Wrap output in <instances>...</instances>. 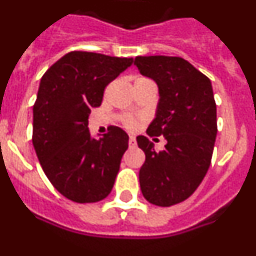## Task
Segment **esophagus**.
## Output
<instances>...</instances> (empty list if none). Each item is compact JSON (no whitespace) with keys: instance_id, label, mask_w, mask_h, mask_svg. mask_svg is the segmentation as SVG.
<instances>
[{"instance_id":"34e87169","label":"esophagus","mask_w":256,"mask_h":256,"mask_svg":"<svg viewBox=\"0 0 256 256\" xmlns=\"http://www.w3.org/2000/svg\"><path fill=\"white\" fill-rule=\"evenodd\" d=\"M128 147L130 148L136 147V140H135L134 136H130V138H128Z\"/></svg>"}]
</instances>
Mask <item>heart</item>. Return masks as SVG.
<instances>
[{
    "label": "heart",
    "instance_id": "obj_1",
    "mask_svg": "<svg viewBox=\"0 0 256 256\" xmlns=\"http://www.w3.org/2000/svg\"><path fill=\"white\" fill-rule=\"evenodd\" d=\"M124 124L128 128H134L136 126V122H135L134 118L132 117H124Z\"/></svg>",
    "mask_w": 256,
    "mask_h": 256
}]
</instances>
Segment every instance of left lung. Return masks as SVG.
<instances>
[{"mask_svg":"<svg viewBox=\"0 0 256 256\" xmlns=\"http://www.w3.org/2000/svg\"><path fill=\"white\" fill-rule=\"evenodd\" d=\"M140 74L158 86L156 118L148 136H164V151L139 135L136 142L146 154L139 170L143 196L158 207L186 200L207 174L218 134L216 102L211 80L181 57H135Z\"/></svg>","mask_w":256,"mask_h":256,"instance_id":"left-lung-1","label":"left lung"}]
</instances>
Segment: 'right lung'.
I'll return each mask as SVG.
<instances>
[{"mask_svg":"<svg viewBox=\"0 0 256 256\" xmlns=\"http://www.w3.org/2000/svg\"><path fill=\"white\" fill-rule=\"evenodd\" d=\"M132 58L74 50L42 75L34 104L32 143L45 176L75 203H96L110 194L128 135L110 126L100 139L88 130V116L100 106L105 87Z\"/></svg>","mask_w":256,"mask_h":256,"instance_id":"1","label":"right lung"}]
</instances>
